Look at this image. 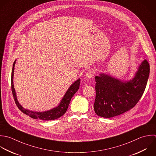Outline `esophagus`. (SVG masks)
Segmentation results:
<instances>
[{
	"instance_id": "esophagus-1",
	"label": "esophagus",
	"mask_w": 156,
	"mask_h": 156,
	"mask_svg": "<svg viewBox=\"0 0 156 156\" xmlns=\"http://www.w3.org/2000/svg\"><path fill=\"white\" fill-rule=\"evenodd\" d=\"M95 73V70L93 69H89L88 70V72L86 73V77L88 78H90L93 77V76L94 75Z\"/></svg>"
}]
</instances>
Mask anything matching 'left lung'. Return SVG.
<instances>
[{"instance_id": "obj_1", "label": "left lung", "mask_w": 156, "mask_h": 156, "mask_svg": "<svg viewBox=\"0 0 156 156\" xmlns=\"http://www.w3.org/2000/svg\"><path fill=\"white\" fill-rule=\"evenodd\" d=\"M150 75V64L145 59L129 81L100 73L95 77L96 97L94 105L97 115L111 118L133 108L141 98Z\"/></svg>"}]
</instances>
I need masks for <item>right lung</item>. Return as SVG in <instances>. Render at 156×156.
Wrapping results in <instances>:
<instances>
[{"label":"right lung","mask_w":156,"mask_h":156,"mask_svg":"<svg viewBox=\"0 0 156 156\" xmlns=\"http://www.w3.org/2000/svg\"><path fill=\"white\" fill-rule=\"evenodd\" d=\"M16 59L14 61L13 65H12V69L11 72V90L12 93L13 95V97L14 98L15 103L18 107V108L25 114L30 116V117L34 119H40L42 120H53L57 119L61 116H62L66 112L67 110V108L69 107V105L70 104V100L74 94L77 92L80 87V78L78 79L76 81H75L68 89L67 92H66L65 95H64L63 98H62L61 102L58 105V106L47 111L44 112H34L31 111L28 109L23 108L19 103L17 99L16 94L15 92V89L14 88V84H13V76H14V66L16 63Z\"/></svg>","instance_id":"obj_1"}]
</instances>
